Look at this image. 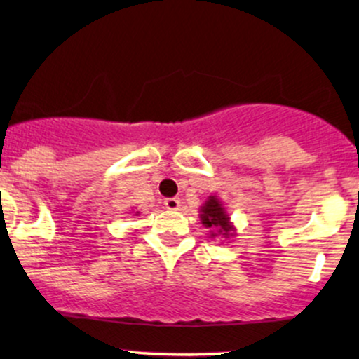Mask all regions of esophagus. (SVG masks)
<instances>
[{"mask_svg": "<svg viewBox=\"0 0 359 359\" xmlns=\"http://www.w3.org/2000/svg\"><path fill=\"white\" fill-rule=\"evenodd\" d=\"M165 208H167V210H170V211H177L180 208V199L179 198H168V199H165Z\"/></svg>", "mask_w": 359, "mask_h": 359, "instance_id": "1", "label": "esophagus"}]
</instances>
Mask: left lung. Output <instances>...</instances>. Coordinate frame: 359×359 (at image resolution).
I'll return each instance as SVG.
<instances>
[{"label":"left lung","instance_id":"1","mask_svg":"<svg viewBox=\"0 0 359 359\" xmlns=\"http://www.w3.org/2000/svg\"><path fill=\"white\" fill-rule=\"evenodd\" d=\"M199 218L203 226L210 230V238H233L237 233V228L231 223L230 215L224 210L218 196H208L199 208Z\"/></svg>","mask_w":359,"mask_h":359}]
</instances>
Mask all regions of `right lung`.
I'll use <instances>...</instances> for the list:
<instances>
[{
  "label": "right lung",
  "instance_id": "1",
  "mask_svg": "<svg viewBox=\"0 0 359 359\" xmlns=\"http://www.w3.org/2000/svg\"><path fill=\"white\" fill-rule=\"evenodd\" d=\"M137 215H140V211H136V215H135V216H137Z\"/></svg>",
  "mask_w": 359,
  "mask_h": 359
}]
</instances>
